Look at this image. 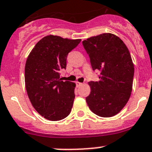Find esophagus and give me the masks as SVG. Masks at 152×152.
Instances as JSON below:
<instances>
[{
    "mask_svg": "<svg viewBox=\"0 0 152 152\" xmlns=\"http://www.w3.org/2000/svg\"><path fill=\"white\" fill-rule=\"evenodd\" d=\"M76 84H77V87H80V86L83 85V83H80V82H76Z\"/></svg>",
    "mask_w": 152,
    "mask_h": 152,
    "instance_id": "1",
    "label": "esophagus"
}]
</instances>
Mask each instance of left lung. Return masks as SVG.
<instances>
[{
  "mask_svg": "<svg viewBox=\"0 0 152 152\" xmlns=\"http://www.w3.org/2000/svg\"><path fill=\"white\" fill-rule=\"evenodd\" d=\"M99 81H90L86 101L93 113L102 118L116 115L127 103L133 87L134 65L129 50L118 36L104 33L82 42Z\"/></svg>",
  "mask_w": 152,
  "mask_h": 152,
  "instance_id": "8db88e82",
  "label": "left lung"
}]
</instances>
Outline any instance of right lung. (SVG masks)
<instances>
[{
	"label": "right lung",
	"mask_w": 152,
	"mask_h": 152,
	"mask_svg": "<svg viewBox=\"0 0 152 152\" xmlns=\"http://www.w3.org/2000/svg\"><path fill=\"white\" fill-rule=\"evenodd\" d=\"M80 41L47 35L36 44L27 58L25 83L28 96L34 109L49 121L64 119L72 111L75 83L62 81L60 72L66 69L69 53Z\"/></svg>",
	"instance_id": "add662e5"
}]
</instances>
